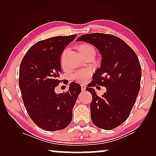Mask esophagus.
<instances>
[{
  "mask_svg": "<svg viewBox=\"0 0 156 156\" xmlns=\"http://www.w3.org/2000/svg\"><path fill=\"white\" fill-rule=\"evenodd\" d=\"M81 88H82V91H84L86 89V86L85 85H81Z\"/></svg>",
  "mask_w": 156,
  "mask_h": 156,
  "instance_id": "obj_1",
  "label": "esophagus"
}]
</instances>
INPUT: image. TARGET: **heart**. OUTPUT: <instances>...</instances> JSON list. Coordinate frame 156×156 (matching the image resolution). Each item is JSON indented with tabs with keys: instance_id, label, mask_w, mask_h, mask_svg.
<instances>
[{
	"instance_id": "b5f03b06",
	"label": "heart",
	"mask_w": 156,
	"mask_h": 156,
	"mask_svg": "<svg viewBox=\"0 0 156 156\" xmlns=\"http://www.w3.org/2000/svg\"><path fill=\"white\" fill-rule=\"evenodd\" d=\"M79 50H80V52L83 55L84 53L86 52L87 51L90 50H94V49L93 47L90 45V44H80V47H79ZM65 52H66V50H65L62 52V54L61 55V58H60L61 65L63 67H65ZM91 76V71H89L88 69H81L74 72V73L72 74V77L74 80L77 81L78 82L84 83L88 80V79L89 78V76Z\"/></svg>"
}]
</instances>
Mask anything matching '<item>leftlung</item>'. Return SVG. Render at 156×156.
I'll return each instance as SVG.
<instances>
[{"mask_svg": "<svg viewBox=\"0 0 156 156\" xmlns=\"http://www.w3.org/2000/svg\"><path fill=\"white\" fill-rule=\"evenodd\" d=\"M76 41L89 42L101 53V67L86 89L92 95L91 119L100 129H114L129 117L140 91L141 68L137 55L123 40L110 34H85ZM97 85L107 87L101 98L90 88Z\"/></svg>", "mask_w": 156, "mask_h": 156, "instance_id": "left-lung-1", "label": "left lung"}]
</instances>
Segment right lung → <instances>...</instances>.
<instances>
[{"instance_id": "add662e5", "label": "right lung", "mask_w": 156, "mask_h": 156, "mask_svg": "<svg viewBox=\"0 0 156 156\" xmlns=\"http://www.w3.org/2000/svg\"><path fill=\"white\" fill-rule=\"evenodd\" d=\"M76 35L56 36L40 40L27 50L21 61L19 87L27 114L37 126L45 131L67 127L81 86L72 82L67 92L56 94L59 80L61 55Z\"/></svg>"}]
</instances>
